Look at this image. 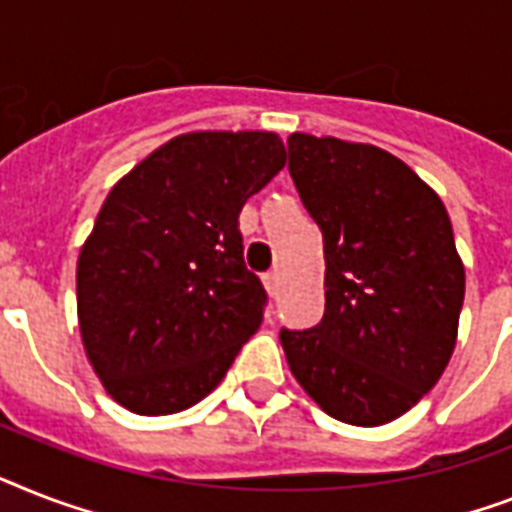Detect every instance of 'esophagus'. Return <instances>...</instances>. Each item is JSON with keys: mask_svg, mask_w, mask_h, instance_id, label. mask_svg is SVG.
Segmentation results:
<instances>
[{"mask_svg": "<svg viewBox=\"0 0 512 512\" xmlns=\"http://www.w3.org/2000/svg\"><path fill=\"white\" fill-rule=\"evenodd\" d=\"M263 284H265V289H268L270 297L276 299L278 292H281V276H278V270H270V273H265Z\"/></svg>", "mask_w": 512, "mask_h": 512, "instance_id": "1", "label": "esophagus"}]
</instances>
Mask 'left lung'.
<instances>
[{
  "instance_id": "1",
  "label": "left lung",
  "mask_w": 512,
  "mask_h": 512,
  "mask_svg": "<svg viewBox=\"0 0 512 512\" xmlns=\"http://www.w3.org/2000/svg\"><path fill=\"white\" fill-rule=\"evenodd\" d=\"M286 147L326 257V313L281 328L286 360L331 418L381 426L429 392L455 350L465 270L450 215L384 149L307 134Z\"/></svg>"
}]
</instances>
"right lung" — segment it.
<instances>
[{"mask_svg":"<svg viewBox=\"0 0 512 512\" xmlns=\"http://www.w3.org/2000/svg\"><path fill=\"white\" fill-rule=\"evenodd\" d=\"M268 131L170 139L99 210L78 257V323L112 400L139 415L197 405L263 323L239 213L284 168Z\"/></svg>","mask_w":512,"mask_h":512,"instance_id":"add662e5","label":"right lung"}]
</instances>
